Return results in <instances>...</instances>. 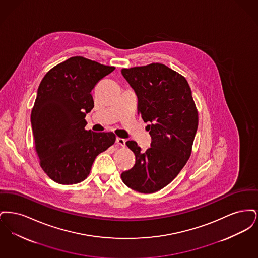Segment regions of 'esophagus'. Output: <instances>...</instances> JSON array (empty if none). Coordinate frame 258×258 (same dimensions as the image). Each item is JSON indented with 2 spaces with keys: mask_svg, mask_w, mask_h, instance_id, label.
I'll return each instance as SVG.
<instances>
[{
  "mask_svg": "<svg viewBox=\"0 0 258 258\" xmlns=\"http://www.w3.org/2000/svg\"><path fill=\"white\" fill-rule=\"evenodd\" d=\"M116 143H117V145H118V146H122V147H124V146H125V140H124L123 138H120V137H118V138H117V140H116Z\"/></svg>",
  "mask_w": 258,
  "mask_h": 258,
  "instance_id": "34e87169",
  "label": "esophagus"
}]
</instances>
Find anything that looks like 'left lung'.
Returning a JSON list of instances; mask_svg holds the SVG:
<instances>
[{"label": "left lung", "instance_id": "1", "mask_svg": "<svg viewBox=\"0 0 258 258\" xmlns=\"http://www.w3.org/2000/svg\"><path fill=\"white\" fill-rule=\"evenodd\" d=\"M121 72L135 90L137 112L149 123L152 137L146 152L134 140L125 142L135 153V164L121 178L134 190L153 194L171 183L189 159L198 112L186 79L165 64L153 62Z\"/></svg>", "mask_w": 258, "mask_h": 258}]
</instances>
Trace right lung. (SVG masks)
Masks as SVG:
<instances>
[{
	"label": "right lung",
	"mask_w": 258,
	"mask_h": 258,
	"mask_svg": "<svg viewBox=\"0 0 258 258\" xmlns=\"http://www.w3.org/2000/svg\"><path fill=\"white\" fill-rule=\"evenodd\" d=\"M115 67L82 56L52 68L42 78L31 113L35 150L42 170L61 184L84 181L98 155L115 143L113 133L86 131L92 90Z\"/></svg>",
	"instance_id": "obj_1"
}]
</instances>
